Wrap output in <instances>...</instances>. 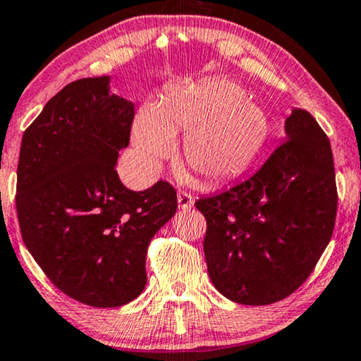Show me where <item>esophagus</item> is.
<instances>
[{"label": "esophagus", "instance_id": "esophagus-1", "mask_svg": "<svg viewBox=\"0 0 361 361\" xmlns=\"http://www.w3.org/2000/svg\"><path fill=\"white\" fill-rule=\"evenodd\" d=\"M178 204L181 209H190L193 207V196L186 191H178Z\"/></svg>", "mask_w": 361, "mask_h": 361}]
</instances>
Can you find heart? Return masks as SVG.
I'll use <instances>...</instances> for the list:
<instances>
[{
    "label": "heart",
    "mask_w": 361,
    "mask_h": 361,
    "mask_svg": "<svg viewBox=\"0 0 361 361\" xmlns=\"http://www.w3.org/2000/svg\"><path fill=\"white\" fill-rule=\"evenodd\" d=\"M185 165L209 185L241 175L267 143L270 120L245 98V90L226 78L171 88L161 102L141 104L131 125V143L145 168L157 173L175 152L183 133Z\"/></svg>",
    "instance_id": "heart-1"
}]
</instances>
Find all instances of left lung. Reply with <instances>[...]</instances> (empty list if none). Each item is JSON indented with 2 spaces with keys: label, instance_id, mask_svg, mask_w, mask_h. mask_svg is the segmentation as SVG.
Wrapping results in <instances>:
<instances>
[{
  "label": "left lung",
  "instance_id": "obj_1",
  "mask_svg": "<svg viewBox=\"0 0 361 361\" xmlns=\"http://www.w3.org/2000/svg\"><path fill=\"white\" fill-rule=\"evenodd\" d=\"M330 140L300 108L285 120V143L259 170L200 198L209 280L240 305H270L293 293L330 243L336 216Z\"/></svg>",
  "mask_w": 361,
  "mask_h": 361
}]
</instances>
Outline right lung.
I'll use <instances>...</instances> for the list:
<instances>
[{"label": "right lung", "mask_w": 361, "mask_h": 361, "mask_svg": "<svg viewBox=\"0 0 361 361\" xmlns=\"http://www.w3.org/2000/svg\"><path fill=\"white\" fill-rule=\"evenodd\" d=\"M111 76L66 85L21 140L16 212L26 248L73 300L97 308L133 302L147 285L149 241L176 213L166 181L133 191L116 173L135 104Z\"/></svg>", "instance_id": "1"}]
</instances>
